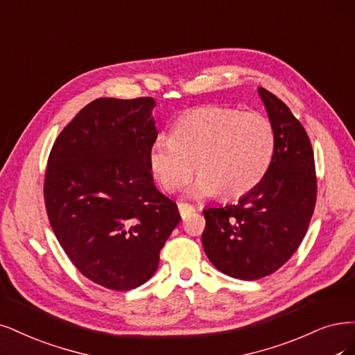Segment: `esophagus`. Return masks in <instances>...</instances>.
<instances>
[{
    "instance_id": "obj_1",
    "label": "esophagus",
    "mask_w": 355,
    "mask_h": 355,
    "mask_svg": "<svg viewBox=\"0 0 355 355\" xmlns=\"http://www.w3.org/2000/svg\"><path fill=\"white\" fill-rule=\"evenodd\" d=\"M178 211H180V215H181L182 218H186V215H189L190 212L194 211V207H193L191 205H189V203L180 202V203H178Z\"/></svg>"
}]
</instances>
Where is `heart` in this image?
Masks as SVG:
<instances>
[{
	"label": "heart",
	"mask_w": 355,
	"mask_h": 355,
	"mask_svg": "<svg viewBox=\"0 0 355 355\" xmlns=\"http://www.w3.org/2000/svg\"><path fill=\"white\" fill-rule=\"evenodd\" d=\"M275 150V128L260 112L203 107L181 115L173 136L157 135L149 148V168L162 189L174 193L186 186L194 168L199 177L191 198H241L265 177ZM196 164H194L193 162Z\"/></svg>",
	"instance_id": "obj_1"
}]
</instances>
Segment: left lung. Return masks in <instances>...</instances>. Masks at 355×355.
<instances>
[{"label":"left lung","mask_w":355,"mask_h":355,"mask_svg":"<svg viewBox=\"0 0 355 355\" xmlns=\"http://www.w3.org/2000/svg\"><path fill=\"white\" fill-rule=\"evenodd\" d=\"M275 128V150L259 184L235 205L205 209V253L228 277L254 281L278 270L297 252L316 205L310 139L286 105L259 87Z\"/></svg>","instance_id":"left-lung-1"}]
</instances>
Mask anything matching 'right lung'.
I'll return each mask as SVG.
<instances>
[{"instance_id":"right-lung-1","label":"right lung","mask_w":355,"mask_h":355,"mask_svg":"<svg viewBox=\"0 0 355 355\" xmlns=\"http://www.w3.org/2000/svg\"><path fill=\"white\" fill-rule=\"evenodd\" d=\"M153 98H99L64 127L48 157L49 224L85 277L128 291L149 281L181 219L153 184Z\"/></svg>"}]
</instances>
